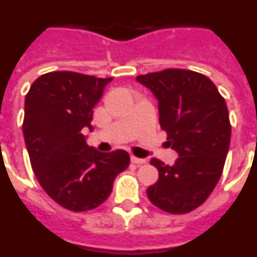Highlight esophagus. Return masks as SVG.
<instances>
[{"label": "esophagus", "instance_id": "34e87169", "mask_svg": "<svg viewBox=\"0 0 257 257\" xmlns=\"http://www.w3.org/2000/svg\"><path fill=\"white\" fill-rule=\"evenodd\" d=\"M131 161H132V163H135V165H142V163H145L146 159L137 158V157L132 155V157H131Z\"/></svg>", "mask_w": 257, "mask_h": 257}]
</instances>
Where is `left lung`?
<instances>
[{
	"label": "left lung",
	"mask_w": 257,
	"mask_h": 257,
	"mask_svg": "<svg viewBox=\"0 0 257 257\" xmlns=\"http://www.w3.org/2000/svg\"><path fill=\"white\" fill-rule=\"evenodd\" d=\"M137 81L158 99L159 124L179 154L172 166L157 158V183L149 200L172 214H184L205 202L218 183L227 157L231 125L225 99L206 75L166 69L139 75Z\"/></svg>",
	"instance_id": "8db88e82"
}]
</instances>
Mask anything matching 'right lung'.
<instances>
[{
    "label": "right lung",
    "mask_w": 257,
    "mask_h": 257,
    "mask_svg": "<svg viewBox=\"0 0 257 257\" xmlns=\"http://www.w3.org/2000/svg\"><path fill=\"white\" fill-rule=\"evenodd\" d=\"M112 78L75 72L40 75L25 100L23 136L31 167L47 195L62 208L86 212L107 200L129 166L124 150L100 153L87 145L92 108Z\"/></svg>",
    "instance_id": "add662e5"
}]
</instances>
